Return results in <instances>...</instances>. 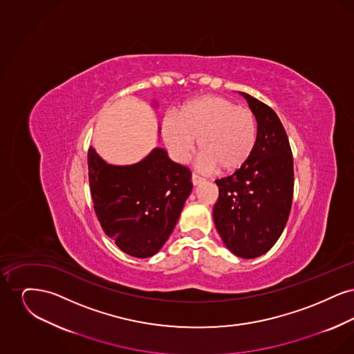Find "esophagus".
Masks as SVG:
<instances>
[{"label": "esophagus", "mask_w": 354, "mask_h": 354, "mask_svg": "<svg viewBox=\"0 0 354 354\" xmlns=\"http://www.w3.org/2000/svg\"><path fill=\"white\" fill-rule=\"evenodd\" d=\"M191 180H192V185H201L202 182H204V178H202V176H199L198 174H192V178H191Z\"/></svg>", "instance_id": "1"}]
</instances>
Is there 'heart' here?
Wrapping results in <instances>:
<instances>
[{"mask_svg": "<svg viewBox=\"0 0 354 354\" xmlns=\"http://www.w3.org/2000/svg\"><path fill=\"white\" fill-rule=\"evenodd\" d=\"M163 140L172 156L185 162L194 139L205 169L235 172L251 159L257 143V119L247 107L219 95L185 102L162 126Z\"/></svg>", "mask_w": 354, "mask_h": 354, "instance_id": "1", "label": "heart"}]
</instances>
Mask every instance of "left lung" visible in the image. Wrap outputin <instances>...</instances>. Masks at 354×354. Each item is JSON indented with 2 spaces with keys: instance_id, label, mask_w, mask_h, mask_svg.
Returning a JSON list of instances; mask_svg holds the SVG:
<instances>
[{
  "instance_id": "8db88e82",
  "label": "left lung",
  "mask_w": 354,
  "mask_h": 354,
  "mask_svg": "<svg viewBox=\"0 0 354 354\" xmlns=\"http://www.w3.org/2000/svg\"><path fill=\"white\" fill-rule=\"evenodd\" d=\"M257 119V143L243 169L216 179L215 227L225 247L243 259L268 252L286 228L293 198V156L277 114L241 93Z\"/></svg>"
}]
</instances>
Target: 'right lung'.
Segmentation results:
<instances>
[{
    "label": "right lung",
    "instance_id": "obj_1",
    "mask_svg": "<svg viewBox=\"0 0 354 354\" xmlns=\"http://www.w3.org/2000/svg\"><path fill=\"white\" fill-rule=\"evenodd\" d=\"M88 183L104 234L123 252L145 259L172 234L191 194V171L160 147L131 166L107 165L93 147L87 153Z\"/></svg>",
    "mask_w": 354,
    "mask_h": 354
}]
</instances>
